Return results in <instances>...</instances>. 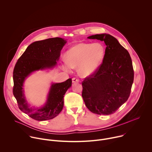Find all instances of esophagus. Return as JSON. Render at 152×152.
I'll list each match as a JSON object with an SVG mask.
<instances>
[{
  "instance_id": "esophagus-1",
  "label": "esophagus",
  "mask_w": 152,
  "mask_h": 152,
  "mask_svg": "<svg viewBox=\"0 0 152 152\" xmlns=\"http://www.w3.org/2000/svg\"><path fill=\"white\" fill-rule=\"evenodd\" d=\"M72 83H79L80 80L78 79V78H72Z\"/></svg>"
}]
</instances>
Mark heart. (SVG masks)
<instances>
[{
  "mask_svg": "<svg viewBox=\"0 0 152 152\" xmlns=\"http://www.w3.org/2000/svg\"><path fill=\"white\" fill-rule=\"evenodd\" d=\"M105 56V49L100 43H80L72 46L66 53L67 61L62 65L67 72L78 67V73L83 77L93 74L99 67Z\"/></svg>",
  "mask_w": 152,
  "mask_h": 152,
  "instance_id": "heart-1",
  "label": "heart"
}]
</instances>
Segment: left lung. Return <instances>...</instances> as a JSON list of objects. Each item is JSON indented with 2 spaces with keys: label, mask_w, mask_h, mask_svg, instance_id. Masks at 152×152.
<instances>
[{
  "label": "left lung",
  "mask_w": 152,
  "mask_h": 152,
  "mask_svg": "<svg viewBox=\"0 0 152 152\" xmlns=\"http://www.w3.org/2000/svg\"><path fill=\"white\" fill-rule=\"evenodd\" d=\"M88 39L103 41L106 47L103 62L82 82V97L91 112L110 115L130 95L134 81L132 60L128 52L109 34H96Z\"/></svg>",
  "instance_id": "obj_1"
}]
</instances>
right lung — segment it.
<instances>
[{
    "label": "right lung",
    "mask_w": 152,
    "mask_h": 152,
    "mask_svg": "<svg viewBox=\"0 0 152 152\" xmlns=\"http://www.w3.org/2000/svg\"><path fill=\"white\" fill-rule=\"evenodd\" d=\"M66 43L65 40L59 37L35 42L27 47L15 65L13 71L14 96L19 109L35 120H49L59 115L64 107V96L71 86L72 79L53 84L46 104L37 109L28 106L23 93V83L32 72L55 66Z\"/></svg>",
    "instance_id": "obj_1"
}]
</instances>
